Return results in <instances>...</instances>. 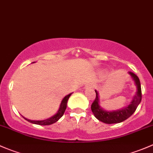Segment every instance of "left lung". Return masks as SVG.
<instances>
[{"label":"left lung","mask_w":153,"mask_h":153,"mask_svg":"<svg viewBox=\"0 0 153 153\" xmlns=\"http://www.w3.org/2000/svg\"><path fill=\"white\" fill-rule=\"evenodd\" d=\"M129 74L131 75L133 79L135 80V85H136L137 88H138V91H137L136 95L133 97L131 103L127 108L116 111L109 112L104 111L102 108H100V105H99L98 93H97V91H95L96 98L93 102L92 105H91V111H92L95 117L101 122H104L105 124H116L124 122V120L128 119L129 117H130L133 114L138 105L141 102L142 96H141V88L139 79L135 74L132 73V72H130Z\"/></svg>","instance_id":"1"}]
</instances>
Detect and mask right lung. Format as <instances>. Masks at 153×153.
<instances>
[{
  "label": "right lung",
  "mask_w": 153,
  "mask_h": 153,
  "mask_svg": "<svg viewBox=\"0 0 153 153\" xmlns=\"http://www.w3.org/2000/svg\"><path fill=\"white\" fill-rule=\"evenodd\" d=\"M71 94H72V93L71 94H68V95H67L66 97H65V98L62 100V102H61L60 107H59V111H57V113H56V114H55L54 116H52V117L50 118V119H45V120H42V121H33V120H29V119H26V118H24V117L23 118H24L26 120H27L28 122H31V123L35 124H39V125H49V124L55 123V122H57V121L59 120L61 117H62V115H63L64 113H65L66 108H67L68 100L69 97H70V96L71 95Z\"/></svg>",
  "instance_id": "obj_1"
}]
</instances>
